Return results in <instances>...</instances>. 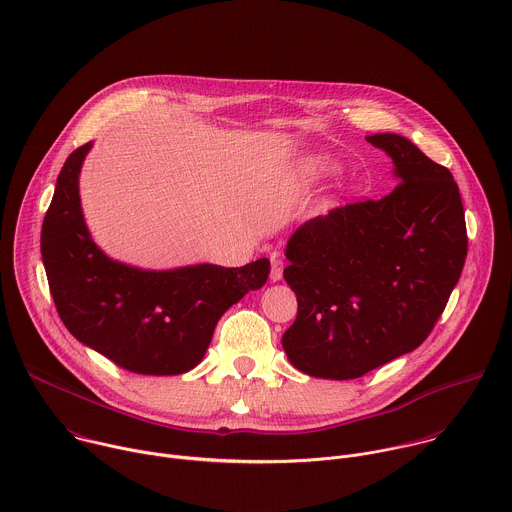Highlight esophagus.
Segmentation results:
<instances>
[{"mask_svg": "<svg viewBox=\"0 0 512 512\" xmlns=\"http://www.w3.org/2000/svg\"><path fill=\"white\" fill-rule=\"evenodd\" d=\"M271 281L275 283V281H281V277H283V261L279 259V257H271Z\"/></svg>", "mask_w": 512, "mask_h": 512, "instance_id": "1", "label": "esophagus"}]
</instances>
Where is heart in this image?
Wrapping results in <instances>:
<instances>
[{"label":"heart","mask_w":512,"mask_h":512,"mask_svg":"<svg viewBox=\"0 0 512 512\" xmlns=\"http://www.w3.org/2000/svg\"><path fill=\"white\" fill-rule=\"evenodd\" d=\"M305 168L309 170V173L319 175V177L333 175L335 170H337L335 162L329 156H325V154H313V156L305 158Z\"/></svg>","instance_id":"heart-1"}]
</instances>
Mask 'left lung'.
I'll use <instances>...</instances> for the list:
<instances>
[{"instance_id": "8db88e82", "label": "left lung", "mask_w": 512, "mask_h": 512, "mask_svg": "<svg viewBox=\"0 0 512 512\" xmlns=\"http://www.w3.org/2000/svg\"><path fill=\"white\" fill-rule=\"evenodd\" d=\"M394 162L398 187L309 219L283 269L297 317L283 333L303 374L354 380L414 352L442 315L466 261V223L450 170L408 138L366 136Z\"/></svg>"}]
</instances>
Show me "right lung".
Listing matches in <instances>:
<instances>
[{
  "label": "right lung",
  "mask_w": 512,
  "mask_h": 512,
  "mask_svg": "<svg viewBox=\"0 0 512 512\" xmlns=\"http://www.w3.org/2000/svg\"><path fill=\"white\" fill-rule=\"evenodd\" d=\"M92 142L64 162L42 225V261L56 309L80 344L144 376L193 370L221 315L261 289L269 261L140 269L108 257L92 239L80 205V170Z\"/></svg>",
  "instance_id": "right-lung-1"
}]
</instances>
